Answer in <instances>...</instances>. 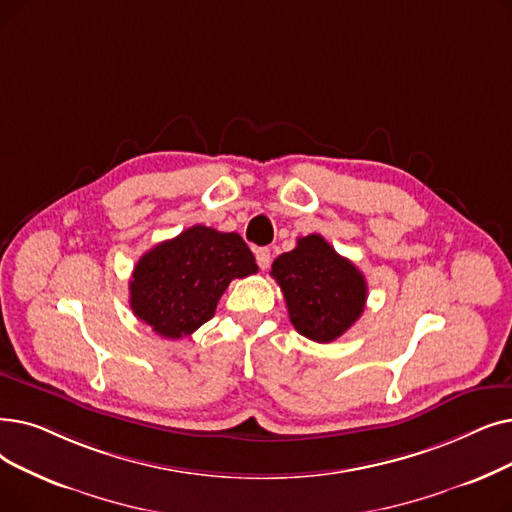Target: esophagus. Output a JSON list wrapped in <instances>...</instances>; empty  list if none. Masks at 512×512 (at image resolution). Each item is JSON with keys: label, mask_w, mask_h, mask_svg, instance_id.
<instances>
[{"label": "esophagus", "mask_w": 512, "mask_h": 512, "mask_svg": "<svg viewBox=\"0 0 512 512\" xmlns=\"http://www.w3.org/2000/svg\"><path fill=\"white\" fill-rule=\"evenodd\" d=\"M255 257H257V265H259L261 270H268V268H270V263H272V251H270L268 247L257 249V251H255Z\"/></svg>", "instance_id": "34e87169"}]
</instances>
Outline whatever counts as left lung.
<instances>
[{
  "label": "left lung",
  "instance_id": "8db88e82",
  "mask_svg": "<svg viewBox=\"0 0 512 512\" xmlns=\"http://www.w3.org/2000/svg\"><path fill=\"white\" fill-rule=\"evenodd\" d=\"M272 276L299 335L330 343L347 332L366 307L368 284L355 265L320 234L297 240V247L272 263Z\"/></svg>",
  "mask_w": 512,
  "mask_h": 512
}]
</instances>
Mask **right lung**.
Segmentation results:
<instances>
[{
    "instance_id": "1",
    "label": "right lung",
    "mask_w": 512,
    "mask_h": 512,
    "mask_svg": "<svg viewBox=\"0 0 512 512\" xmlns=\"http://www.w3.org/2000/svg\"><path fill=\"white\" fill-rule=\"evenodd\" d=\"M255 272V257L240 234L192 226L140 257L129 280V305L157 335L182 339L213 318L234 278Z\"/></svg>"
}]
</instances>
